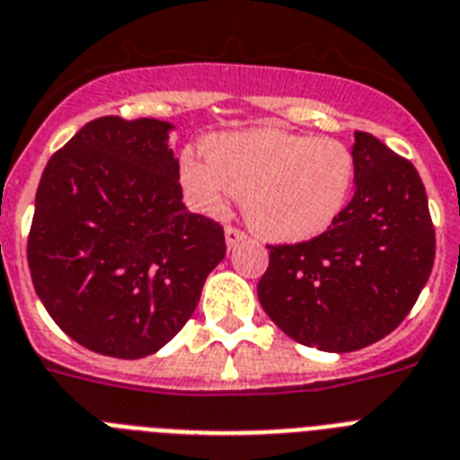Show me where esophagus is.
Segmentation results:
<instances>
[{"mask_svg": "<svg viewBox=\"0 0 460 460\" xmlns=\"http://www.w3.org/2000/svg\"><path fill=\"white\" fill-rule=\"evenodd\" d=\"M224 234H226V245H229V248H236L238 243H243L248 238V234H245L241 226H234V224H229V226L224 229Z\"/></svg>", "mask_w": 460, "mask_h": 460, "instance_id": "esophagus-1", "label": "esophagus"}]
</instances>
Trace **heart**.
<instances>
[{"mask_svg":"<svg viewBox=\"0 0 460 460\" xmlns=\"http://www.w3.org/2000/svg\"><path fill=\"white\" fill-rule=\"evenodd\" d=\"M208 161L184 154L180 177L196 206L219 212L231 194L245 199V219L260 236L306 241L349 203L355 158L332 137L260 130L212 137Z\"/></svg>","mask_w":460,"mask_h":460,"instance_id":"heart-1","label":"heart"}]
</instances>
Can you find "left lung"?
Returning a JSON list of instances; mask_svg holds the SVG:
<instances>
[{
	"mask_svg": "<svg viewBox=\"0 0 460 460\" xmlns=\"http://www.w3.org/2000/svg\"><path fill=\"white\" fill-rule=\"evenodd\" d=\"M355 194L320 236L269 248L257 295L304 346L365 349L411 311L435 261V226L414 164L355 133Z\"/></svg>",
	"mask_w": 460,
	"mask_h": 460,
	"instance_id": "obj_1",
	"label": "left lung"
}]
</instances>
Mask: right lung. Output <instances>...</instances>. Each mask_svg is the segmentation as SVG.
Listing matches in <instances>:
<instances>
[{"mask_svg":"<svg viewBox=\"0 0 460 460\" xmlns=\"http://www.w3.org/2000/svg\"><path fill=\"white\" fill-rule=\"evenodd\" d=\"M168 130L156 119H93L37 187L32 285L56 325L100 355L156 353L226 254L222 224L184 208Z\"/></svg>","mask_w":460,"mask_h":460,"instance_id":"obj_1","label":"right lung"}]
</instances>
